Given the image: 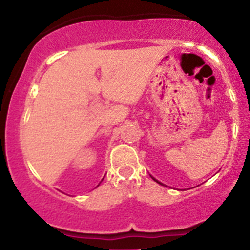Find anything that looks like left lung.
Here are the masks:
<instances>
[{
	"label": "left lung",
	"mask_w": 250,
	"mask_h": 250,
	"mask_svg": "<svg viewBox=\"0 0 250 250\" xmlns=\"http://www.w3.org/2000/svg\"><path fill=\"white\" fill-rule=\"evenodd\" d=\"M153 179H154V177H153ZM154 181H156V182H157V183H160V182H159V181H157V180H155V179H154Z\"/></svg>",
	"instance_id": "obj_1"
}]
</instances>
